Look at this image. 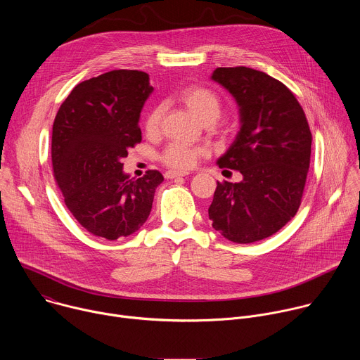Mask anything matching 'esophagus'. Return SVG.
Segmentation results:
<instances>
[{
	"label": "esophagus",
	"mask_w": 360,
	"mask_h": 360,
	"mask_svg": "<svg viewBox=\"0 0 360 360\" xmlns=\"http://www.w3.org/2000/svg\"><path fill=\"white\" fill-rule=\"evenodd\" d=\"M189 175L188 171H167L165 172V178L172 179V178H178V176H186Z\"/></svg>",
	"instance_id": "obj_1"
}]
</instances>
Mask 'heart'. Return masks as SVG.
<instances>
[{
	"label": "heart",
	"mask_w": 360,
	"mask_h": 360,
	"mask_svg": "<svg viewBox=\"0 0 360 360\" xmlns=\"http://www.w3.org/2000/svg\"><path fill=\"white\" fill-rule=\"evenodd\" d=\"M178 101L202 124L215 122L219 118L222 101L221 96L211 88L202 85L185 86L178 94ZM162 108L152 107L145 117L143 129L148 136L158 135L161 129ZM203 155V149L181 142L169 143L161 153V161L174 169H189Z\"/></svg>",
	"instance_id": "1"
}]
</instances>
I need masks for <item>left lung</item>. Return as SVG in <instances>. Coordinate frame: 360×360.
<instances>
[{"instance_id": "obj_1", "label": "left lung", "mask_w": 360, "mask_h": 360, "mask_svg": "<svg viewBox=\"0 0 360 360\" xmlns=\"http://www.w3.org/2000/svg\"><path fill=\"white\" fill-rule=\"evenodd\" d=\"M239 107L240 129L218 160L240 182H218L208 210L212 226L236 243L265 239L297 212L311 164L312 134L293 92L246 67L217 68L211 77Z\"/></svg>"}]
</instances>
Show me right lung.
Here are the masks:
<instances>
[{
	"mask_svg": "<svg viewBox=\"0 0 360 360\" xmlns=\"http://www.w3.org/2000/svg\"><path fill=\"white\" fill-rule=\"evenodd\" d=\"M153 91L149 75L115 70L78 84L53 125L51 158L57 185L74 218L95 236L115 240L148 219L160 171L129 178L128 149L141 142L139 114Z\"/></svg>",
	"mask_w": 360,
	"mask_h": 360,
	"instance_id": "obj_1",
	"label": "right lung"
}]
</instances>
